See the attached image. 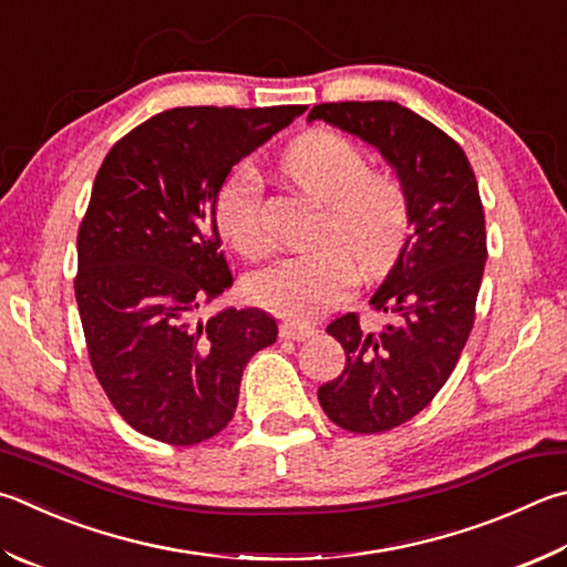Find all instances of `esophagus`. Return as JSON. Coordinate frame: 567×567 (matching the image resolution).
Returning a JSON list of instances; mask_svg holds the SVG:
<instances>
[{"label":"esophagus","mask_w":567,"mask_h":567,"mask_svg":"<svg viewBox=\"0 0 567 567\" xmlns=\"http://www.w3.org/2000/svg\"><path fill=\"white\" fill-rule=\"evenodd\" d=\"M315 334V327L310 324H295V322H285L280 324V337L282 339H292V342H305Z\"/></svg>","instance_id":"1"}]
</instances>
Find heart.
<instances>
[{
    "label": "heart",
    "instance_id": "b5f03b06",
    "mask_svg": "<svg viewBox=\"0 0 567 567\" xmlns=\"http://www.w3.org/2000/svg\"><path fill=\"white\" fill-rule=\"evenodd\" d=\"M280 171L310 198L327 205L317 245L255 272L248 295L255 305L285 319H315L342 305L357 285L379 280L399 262L411 235L406 185L384 171H372L367 151L329 128H312L285 148ZM223 238L245 257L267 252L262 183L250 168H238L215 200Z\"/></svg>",
    "mask_w": 567,
    "mask_h": 567
}]
</instances>
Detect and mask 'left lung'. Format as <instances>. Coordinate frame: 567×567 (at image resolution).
Instances as JSON below:
<instances>
[{
    "instance_id": "obj_1",
    "label": "left lung",
    "mask_w": 567,
    "mask_h": 567,
    "mask_svg": "<svg viewBox=\"0 0 567 567\" xmlns=\"http://www.w3.org/2000/svg\"><path fill=\"white\" fill-rule=\"evenodd\" d=\"M372 143L411 198V235L372 297L389 324L364 329L357 312L327 327L344 347V372L317 389L319 404L352 434H382L426 409L458 364L476 319L486 267V215L458 143L394 101L319 104L310 121Z\"/></svg>"
}]
</instances>
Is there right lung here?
<instances>
[{
	"label": "right lung",
	"instance_id": "right-lung-1",
	"mask_svg": "<svg viewBox=\"0 0 567 567\" xmlns=\"http://www.w3.org/2000/svg\"><path fill=\"white\" fill-rule=\"evenodd\" d=\"M307 106H183L113 143L79 225L74 292L89 362L128 426L193 446L230 424L243 369L277 339L260 310L198 322L233 285L215 200L238 161Z\"/></svg>",
	"mask_w": 567,
	"mask_h": 567
}]
</instances>
